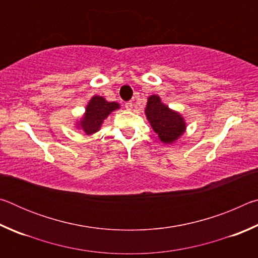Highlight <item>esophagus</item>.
<instances>
[{
	"mask_svg": "<svg viewBox=\"0 0 258 258\" xmlns=\"http://www.w3.org/2000/svg\"><path fill=\"white\" fill-rule=\"evenodd\" d=\"M125 108H126V110H132L133 109V102L132 101H128V102H126L125 103Z\"/></svg>",
	"mask_w": 258,
	"mask_h": 258,
	"instance_id": "obj_1",
	"label": "esophagus"
}]
</instances>
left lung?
<instances>
[{"label":"left lung","instance_id":"obj_1","mask_svg":"<svg viewBox=\"0 0 258 258\" xmlns=\"http://www.w3.org/2000/svg\"><path fill=\"white\" fill-rule=\"evenodd\" d=\"M145 113L152 130L166 145L176 142L186 131V121L180 112L165 104L158 94L148 98Z\"/></svg>","mask_w":258,"mask_h":258}]
</instances>
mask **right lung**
<instances>
[{"instance_id":"add662e5","label":"right lung","mask_w":258,"mask_h":258,"mask_svg":"<svg viewBox=\"0 0 258 258\" xmlns=\"http://www.w3.org/2000/svg\"><path fill=\"white\" fill-rule=\"evenodd\" d=\"M119 108V103L115 101H107L100 95H93L86 104L85 112L75 123V127L89 137L93 135L101 130L104 119H107L112 111Z\"/></svg>"}]
</instances>
